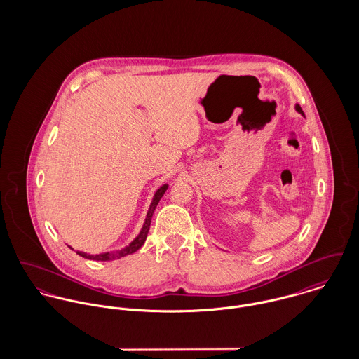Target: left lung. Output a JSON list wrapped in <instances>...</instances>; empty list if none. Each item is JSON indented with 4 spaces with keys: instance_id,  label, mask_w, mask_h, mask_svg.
Returning <instances> with one entry per match:
<instances>
[{
    "instance_id": "1",
    "label": "left lung",
    "mask_w": 359,
    "mask_h": 359,
    "mask_svg": "<svg viewBox=\"0 0 359 359\" xmlns=\"http://www.w3.org/2000/svg\"><path fill=\"white\" fill-rule=\"evenodd\" d=\"M296 109H297V111H300V113L304 116V113H303V110H302V107H300L299 104H296Z\"/></svg>"
}]
</instances>
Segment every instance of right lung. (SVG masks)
I'll list each match as a JSON object with an SVG mask.
<instances>
[{"mask_svg": "<svg viewBox=\"0 0 359 359\" xmlns=\"http://www.w3.org/2000/svg\"><path fill=\"white\" fill-rule=\"evenodd\" d=\"M167 191V185H163L157 189V192L154 194V201H152V205L149 207V211H148V215H147V219H145V224L140 232V235L124 249L118 250V252H113V253H102V255H87L84 252H77L79 256L84 257V258H88V259H97V261H109V259H114V258H120V257L128 256V255H133L134 252H137L147 241V236H148V232H149V226H151V219H152V215H154V208L158 203V201L161 199V196L164 195V192Z\"/></svg>", "mask_w": 359, "mask_h": 359, "instance_id": "1", "label": "right lung"}]
</instances>
